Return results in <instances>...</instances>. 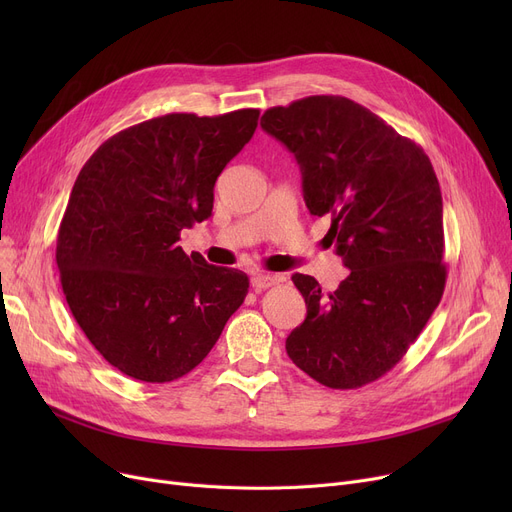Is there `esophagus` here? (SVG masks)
Wrapping results in <instances>:
<instances>
[{"label":"esophagus","instance_id":"obj_1","mask_svg":"<svg viewBox=\"0 0 512 512\" xmlns=\"http://www.w3.org/2000/svg\"><path fill=\"white\" fill-rule=\"evenodd\" d=\"M278 282H282V276H272V274H255L253 280H251L255 290H265V288H270Z\"/></svg>","mask_w":512,"mask_h":512}]
</instances>
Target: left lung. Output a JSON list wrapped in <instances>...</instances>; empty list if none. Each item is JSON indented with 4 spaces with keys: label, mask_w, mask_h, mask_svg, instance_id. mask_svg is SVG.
<instances>
[{
    "label": "left lung",
    "mask_w": 512,
    "mask_h": 512,
    "mask_svg": "<svg viewBox=\"0 0 512 512\" xmlns=\"http://www.w3.org/2000/svg\"><path fill=\"white\" fill-rule=\"evenodd\" d=\"M261 128L297 157L307 209L332 220L328 238L351 270L332 292L311 276H292L307 317L286 338V353L328 388L380 380L407 355L446 286L442 193L432 161L340 95L270 107Z\"/></svg>",
    "instance_id": "left-lung-1"
}]
</instances>
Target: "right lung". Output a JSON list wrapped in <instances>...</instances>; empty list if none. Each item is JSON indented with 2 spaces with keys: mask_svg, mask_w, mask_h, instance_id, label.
<instances>
[{
  "mask_svg": "<svg viewBox=\"0 0 512 512\" xmlns=\"http://www.w3.org/2000/svg\"><path fill=\"white\" fill-rule=\"evenodd\" d=\"M259 110L166 114L107 139L80 170L58 230L68 307L97 353L128 378L193 371L245 301L249 278L178 247L213 209V186Z\"/></svg>",
  "mask_w": 512,
  "mask_h": 512,
  "instance_id": "obj_1",
  "label": "right lung"
}]
</instances>
